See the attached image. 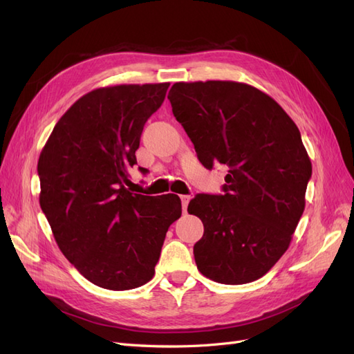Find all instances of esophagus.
<instances>
[{
    "mask_svg": "<svg viewBox=\"0 0 354 354\" xmlns=\"http://www.w3.org/2000/svg\"><path fill=\"white\" fill-rule=\"evenodd\" d=\"M181 205H183V211H186L187 205H189V201H190V195H181Z\"/></svg>",
    "mask_w": 354,
    "mask_h": 354,
    "instance_id": "1",
    "label": "esophagus"
}]
</instances>
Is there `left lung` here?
Wrapping results in <instances>:
<instances>
[{"label": "left lung", "mask_w": 354, "mask_h": 354, "mask_svg": "<svg viewBox=\"0 0 354 354\" xmlns=\"http://www.w3.org/2000/svg\"><path fill=\"white\" fill-rule=\"evenodd\" d=\"M168 100L201 164L229 167L223 195L189 202L203 223L198 270L226 285L260 279L288 250L306 207L312 162L299 130L270 95L243 82H176Z\"/></svg>", "instance_id": "8db88e82"}]
</instances>
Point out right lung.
I'll list each match as a JSON object with an SVG mask.
<instances>
[{"label":"right lung","instance_id":"right-lung-1","mask_svg":"<svg viewBox=\"0 0 354 354\" xmlns=\"http://www.w3.org/2000/svg\"><path fill=\"white\" fill-rule=\"evenodd\" d=\"M169 82L95 88L65 112L38 159L39 205L60 251L85 279L112 291L147 283L168 227L181 216L177 195L127 189L146 121Z\"/></svg>","mask_w":354,"mask_h":354}]
</instances>
